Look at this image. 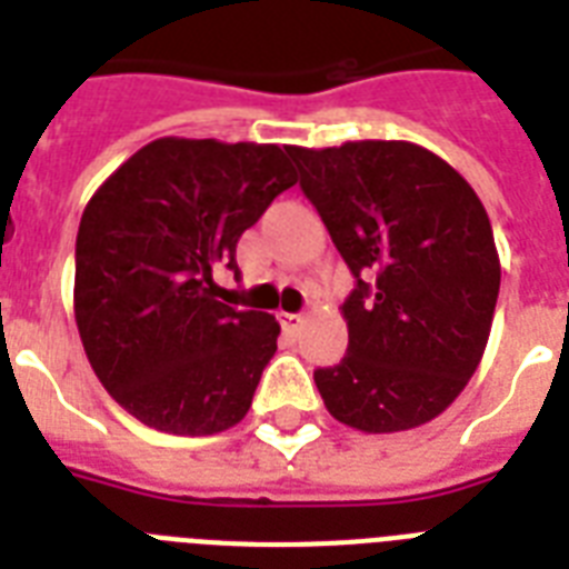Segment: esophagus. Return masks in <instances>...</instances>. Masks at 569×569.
Returning a JSON list of instances; mask_svg holds the SVG:
<instances>
[{
	"mask_svg": "<svg viewBox=\"0 0 569 569\" xmlns=\"http://www.w3.org/2000/svg\"><path fill=\"white\" fill-rule=\"evenodd\" d=\"M280 325H283L286 333H298L303 325V316H298V312H280Z\"/></svg>",
	"mask_w": 569,
	"mask_h": 569,
	"instance_id": "1",
	"label": "esophagus"
}]
</instances>
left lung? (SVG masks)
Masks as SVG:
<instances>
[{"label":"left lung","instance_id":"1","mask_svg":"<svg viewBox=\"0 0 569 569\" xmlns=\"http://www.w3.org/2000/svg\"><path fill=\"white\" fill-rule=\"evenodd\" d=\"M301 189L357 277L342 303L348 355L316 369L333 419L366 433L440 416L476 375L499 298L485 206L410 141L289 147Z\"/></svg>","mask_w":569,"mask_h":569}]
</instances>
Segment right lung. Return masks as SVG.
Masks as SVG:
<instances>
[{
    "instance_id": "1",
    "label": "right lung",
    "mask_w": 569,
    "mask_h": 569,
    "mask_svg": "<svg viewBox=\"0 0 569 569\" xmlns=\"http://www.w3.org/2000/svg\"><path fill=\"white\" fill-rule=\"evenodd\" d=\"M295 182L277 144L156 138L93 191L76 236V328L138 422L206 437L244 419L280 325L218 301L212 277L239 274L241 232Z\"/></svg>"
}]
</instances>
